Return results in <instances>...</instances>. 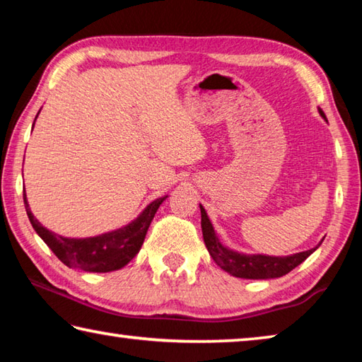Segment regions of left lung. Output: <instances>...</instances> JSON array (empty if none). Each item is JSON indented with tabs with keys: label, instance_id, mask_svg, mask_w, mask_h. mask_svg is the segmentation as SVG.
<instances>
[{
	"label": "left lung",
	"instance_id": "8db88e82",
	"mask_svg": "<svg viewBox=\"0 0 362 362\" xmlns=\"http://www.w3.org/2000/svg\"><path fill=\"white\" fill-rule=\"evenodd\" d=\"M321 116H324L322 110H320ZM326 118V116H324ZM201 207V228H203V238L207 250H209L214 262L217 263L220 268L236 278L244 279H269V278H279L284 276L293 268L298 267L306 257L313 254L315 249L305 250V252H298L289 257H268V255H243L233 250L223 247L218 243V238L216 236L214 226L211 223L209 217Z\"/></svg>",
	"mask_w": 362,
	"mask_h": 362
}]
</instances>
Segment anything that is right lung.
<instances>
[{"label":"right lung","instance_id":"right-lung-1","mask_svg":"<svg viewBox=\"0 0 362 362\" xmlns=\"http://www.w3.org/2000/svg\"><path fill=\"white\" fill-rule=\"evenodd\" d=\"M164 199L166 196L153 201L132 223L119 230L94 238H84V240H73V238H62L46 230L30 212L27 196L23 194V204H25L30 222L41 240L57 255V259L69 268L94 273L115 272L127 265L139 254L151 220Z\"/></svg>","mask_w":362,"mask_h":362}]
</instances>
